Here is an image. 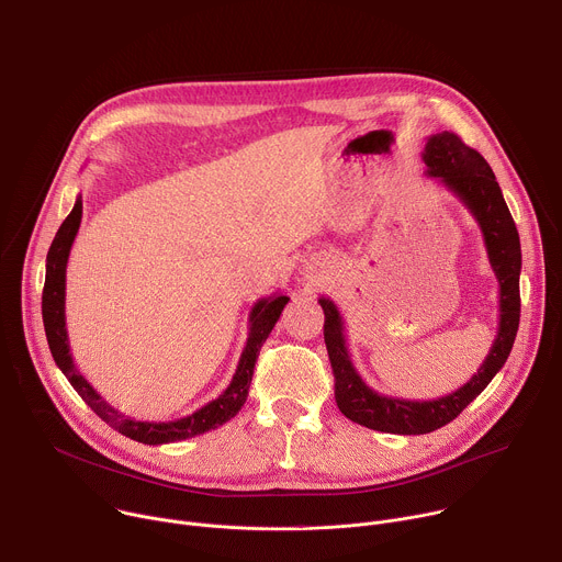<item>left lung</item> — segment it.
I'll use <instances>...</instances> for the list:
<instances>
[{
	"label": "left lung",
	"instance_id": "8db88e82",
	"mask_svg": "<svg viewBox=\"0 0 562 562\" xmlns=\"http://www.w3.org/2000/svg\"><path fill=\"white\" fill-rule=\"evenodd\" d=\"M423 162L427 176L438 178L475 217L483 231L490 265L501 284L498 334L477 373L453 393L436 400L382 395L356 371L345 340L342 315L334 300H317L325 311V342L336 375V403L340 412L362 427L400 436L429 434L458 418L507 362L520 323V237L487 159L456 133L442 131L427 139Z\"/></svg>",
	"mask_w": 562,
	"mask_h": 562
}]
</instances>
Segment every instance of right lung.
<instances>
[{"label": "right lung", "mask_w": 562, "mask_h": 562, "mask_svg": "<svg viewBox=\"0 0 562 562\" xmlns=\"http://www.w3.org/2000/svg\"><path fill=\"white\" fill-rule=\"evenodd\" d=\"M79 222H82V198L75 200L72 211L68 217L61 222L53 245L46 256V282H44V293H42V317H44V329H46V340L53 353L55 364L61 369V373L68 378L72 389L82 395L85 403L115 431L122 436L137 440L142 445H167V442H180L200 434H206L211 429L222 427L231 418L237 416V412L245 407L256 360L260 356V349L269 334L273 331L276 323L280 319V313L284 304L289 302L286 295L273 293L269 297H262L254 304L249 313V338L247 347L239 356L237 369L233 373L231 384L222 391L211 403H206L202 409L193 412L191 416L169 420V423H146V420H135L111 407L106 400L93 389V384L77 371L70 347H68V331H66V313H64V302H66V265L70 256V247L75 243V235L79 231Z\"/></svg>", "instance_id": "right-lung-1"}]
</instances>
